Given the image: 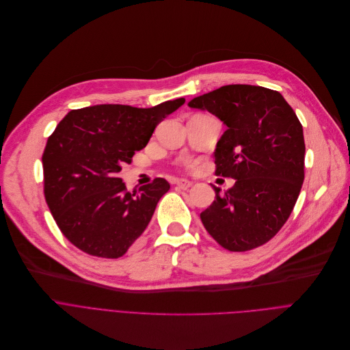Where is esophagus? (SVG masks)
<instances>
[{"mask_svg":"<svg viewBox=\"0 0 350 350\" xmlns=\"http://www.w3.org/2000/svg\"><path fill=\"white\" fill-rule=\"evenodd\" d=\"M175 183L179 189H189L192 187V182L188 179H176Z\"/></svg>","mask_w":350,"mask_h":350,"instance_id":"esophagus-1","label":"esophagus"}]
</instances>
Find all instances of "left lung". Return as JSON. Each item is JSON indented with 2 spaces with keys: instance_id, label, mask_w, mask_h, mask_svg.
I'll return each instance as SVG.
<instances>
[{
  "instance_id": "obj_1",
  "label": "left lung",
  "mask_w": 350,
  "mask_h": 350,
  "mask_svg": "<svg viewBox=\"0 0 350 350\" xmlns=\"http://www.w3.org/2000/svg\"><path fill=\"white\" fill-rule=\"evenodd\" d=\"M188 106L228 127L216 144V175L233 178L200 213L208 233L230 252L273 239L290 217L304 182L302 126L281 93L252 85L221 86Z\"/></svg>"
}]
</instances>
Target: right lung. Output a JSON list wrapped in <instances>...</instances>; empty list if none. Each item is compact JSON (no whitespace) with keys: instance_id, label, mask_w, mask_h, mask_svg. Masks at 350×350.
<instances>
[{"instance_id":"obj_1","label":"right lung","mask_w":350,"mask_h":350,"mask_svg":"<svg viewBox=\"0 0 350 350\" xmlns=\"http://www.w3.org/2000/svg\"><path fill=\"white\" fill-rule=\"evenodd\" d=\"M185 98L150 109L97 105L69 111L42 155L45 199L64 236L90 256L118 258L147 229L170 191L163 178L130 193L118 178L159 122Z\"/></svg>"}]
</instances>
